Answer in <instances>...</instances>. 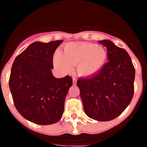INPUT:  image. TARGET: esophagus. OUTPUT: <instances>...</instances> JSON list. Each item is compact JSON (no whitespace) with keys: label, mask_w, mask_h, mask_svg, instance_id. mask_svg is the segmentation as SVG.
<instances>
[{"label":"esophagus","mask_w":147,"mask_h":147,"mask_svg":"<svg viewBox=\"0 0 147 147\" xmlns=\"http://www.w3.org/2000/svg\"><path fill=\"white\" fill-rule=\"evenodd\" d=\"M76 81H77V78L76 76H74L73 77V82H74V84H75L76 82Z\"/></svg>","instance_id":"obj_1"}]
</instances>
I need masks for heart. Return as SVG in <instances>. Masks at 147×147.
<instances>
[{
	"label": "heart",
	"instance_id": "b5f03b06",
	"mask_svg": "<svg viewBox=\"0 0 147 147\" xmlns=\"http://www.w3.org/2000/svg\"><path fill=\"white\" fill-rule=\"evenodd\" d=\"M107 51L102 46L90 42H71L66 44L62 53L56 52L54 65L63 71L76 65L82 76H92L102 69L107 59Z\"/></svg>",
	"mask_w": 147,
	"mask_h": 147
}]
</instances>
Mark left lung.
<instances>
[{"instance_id": "obj_1", "label": "left lung", "mask_w": 147, "mask_h": 147, "mask_svg": "<svg viewBox=\"0 0 147 147\" xmlns=\"http://www.w3.org/2000/svg\"><path fill=\"white\" fill-rule=\"evenodd\" d=\"M98 42L107 48L108 62L93 76L80 78L76 85L88 117L107 121L118 117L130 103L136 71L126 50L110 40Z\"/></svg>"}]
</instances>
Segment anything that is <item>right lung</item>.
Returning <instances> with one entry per match:
<instances>
[{"label":"right lung","instance_id":"obj_1","mask_svg":"<svg viewBox=\"0 0 147 147\" xmlns=\"http://www.w3.org/2000/svg\"><path fill=\"white\" fill-rule=\"evenodd\" d=\"M62 42H33L13 62L9 85L14 105L23 118L34 124H54L63 114L72 77L57 79L51 70L54 51Z\"/></svg>","mask_w":147,"mask_h":147}]
</instances>
